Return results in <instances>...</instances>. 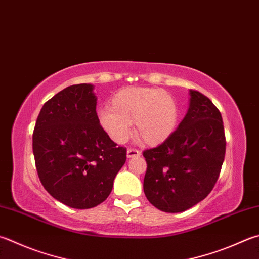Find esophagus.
<instances>
[{
  "label": "esophagus",
  "mask_w": 259,
  "mask_h": 259,
  "mask_svg": "<svg viewBox=\"0 0 259 259\" xmlns=\"http://www.w3.org/2000/svg\"><path fill=\"white\" fill-rule=\"evenodd\" d=\"M126 155H127V158L140 157L141 152H140V151H138V150H135V149H127V153H126Z\"/></svg>",
  "instance_id": "34e87169"
}]
</instances>
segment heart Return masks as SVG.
Masks as SVG:
<instances>
[{
	"instance_id": "heart-1",
	"label": "heart",
	"mask_w": 259,
	"mask_h": 259,
	"mask_svg": "<svg viewBox=\"0 0 259 259\" xmlns=\"http://www.w3.org/2000/svg\"><path fill=\"white\" fill-rule=\"evenodd\" d=\"M178 105L167 91L144 87L124 88L111 97L109 110L99 114V123L110 139L123 143L135 124V135L148 145L167 141L178 123Z\"/></svg>"
}]
</instances>
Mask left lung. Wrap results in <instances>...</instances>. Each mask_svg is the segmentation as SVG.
<instances>
[{"mask_svg":"<svg viewBox=\"0 0 259 259\" xmlns=\"http://www.w3.org/2000/svg\"><path fill=\"white\" fill-rule=\"evenodd\" d=\"M189 107L170 138L145 150L143 189L153 206L184 212L203 201L219 178L226 154L222 116L206 96L189 90Z\"/></svg>","mask_w":259,"mask_h":259,"instance_id":"obj_1","label":"left lung"}]
</instances>
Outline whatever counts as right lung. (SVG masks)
I'll list each match as a JSON object with an SVG mask.
<instances>
[{
  "label": "right lung",
  "instance_id": "1",
  "mask_svg": "<svg viewBox=\"0 0 259 259\" xmlns=\"http://www.w3.org/2000/svg\"><path fill=\"white\" fill-rule=\"evenodd\" d=\"M94 85H70L45 102L32 134L38 177L52 196L73 208H91L109 196L126 149L99 123Z\"/></svg>",
  "mask_w": 259,
  "mask_h": 259
}]
</instances>
